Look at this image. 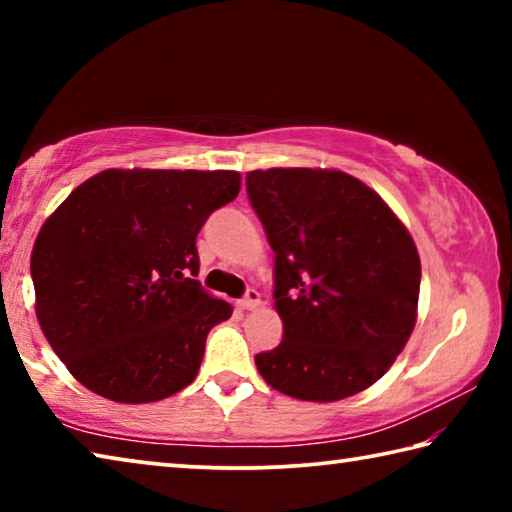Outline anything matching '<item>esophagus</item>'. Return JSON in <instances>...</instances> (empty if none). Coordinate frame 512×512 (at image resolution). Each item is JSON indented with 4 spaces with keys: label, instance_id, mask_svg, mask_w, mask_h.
I'll use <instances>...</instances> for the list:
<instances>
[{
    "label": "esophagus",
    "instance_id": "obj_1",
    "mask_svg": "<svg viewBox=\"0 0 512 512\" xmlns=\"http://www.w3.org/2000/svg\"><path fill=\"white\" fill-rule=\"evenodd\" d=\"M259 302H262V298H259V291H255V289H248L246 291V296L239 300V307L241 309H255Z\"/></svg>",
    "mask_w": 512,
    "mask_h": 512
}]
</instances>
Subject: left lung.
Returning <instances> with one entry per match:
<instances>
[{
  "instance_id": "8db88e82",
  "label": "left lung",
  "mask_w": 512,
  "mask_h": 512,
  "mask_svg": "<svg viewBox=\"0 0 512 512\" xmlns=\"http://www.w3.org/2000/svg\"><path fill=\"white\" fill-rule=\"evenodd\" d=\"M275 253L284 334L255 357L268 386L336 402L393 366L418 318L420 257L409 230L361 180L336 169L246 173Z\"/></svg>"
}]
</instances>
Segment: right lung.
<instances>
[{"instance_id": "add662e5", "label": "right lung", "mask_w": 512, "mask_h": 512, "mask_svg": "<svg viewBox=\"0 0 512 512\" xmlns=\"http://www.w3.org/2000/svg\"><path fill=\"white\" fill-rule=\"evenodd\" d=\"M237 171L106 169L42 223L31 253L42 334L106 400L158 402L198 375L207 332L232 316L207 293L196 237L235 201Z\"/></svg>"}]
</instances>
